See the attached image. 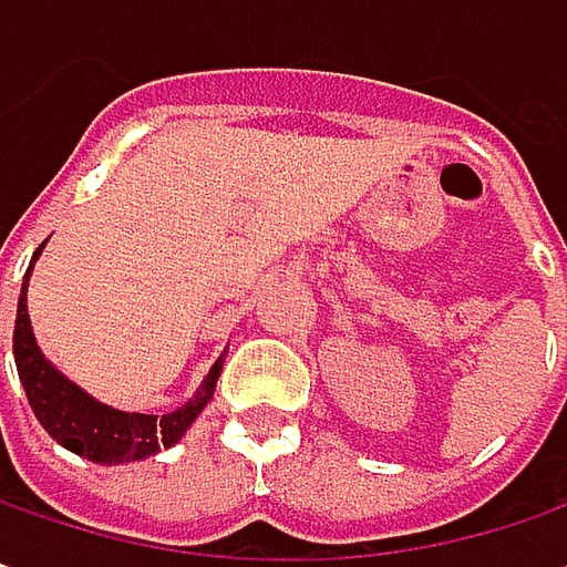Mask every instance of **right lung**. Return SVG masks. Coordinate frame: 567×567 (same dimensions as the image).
<instances>
[{
    "label": "right lung",
    "mask_w": 567,
    "mask_h": 567,
    "mask_svg": "<svg viewBox=\"0 0 567 567\" xmlns=\"http://www.w3.org/2000/svg\"><path fill=\"white\" fill-rule=\"evenodd\" d=\"M43 247H37L24 285H21V298H18V317H14V367L21 385L28 392L30 408L37 420L43 423V430L50 433L59 445H65L69 452L81 458L96 461V464H125V461H141L156 455L159 449H168L182 440L187 426L197 420L204 411L213 392L216 380L223 373L225 354L209 367V373L200 382V389L190 399L172 411V414H137V411H118L112 404H103L93 395H87L78 382H71L65 373H59L40 351V344L33 339V326L28 313V282L33 264L40 257Z\"/></svg>",
    "instance_id": "right-lung-1"
}]
</instances>
